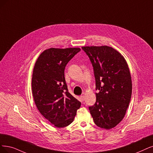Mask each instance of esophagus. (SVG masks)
<instances>
[{
  "instance_id": "obj_1",
  "label": "esophagus",
  "mask_w": 153,
  "mask_h": 153,
  "mask_svg": "<svg viewBox=\"0 0 153 153\" xmlns=\"http://www.w3.org/2000/svg\"><path fill=\"white\" fill-rule=\"evenodd\" d=\"M84 97H85V96H84V94L81 96V100H82V101H84Z\"/></svg>"
}]
</instances>
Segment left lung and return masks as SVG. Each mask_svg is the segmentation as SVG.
<instances>
[{"label":"left lung","mask_w":153,"mask_h":153,"mask_svg":"<svg viewBox=\"0 0 153 153\" xmlns=\"http://www.w3.org/2000/svg\"><path fill=\"white\" fill-rule=\"evenodd\" d=\"M91 60L96 79V103L90 114L98 127L109 130L125 117L132 95V79L123 56L111 47H82Z\"/></svg>","instance_id":"obj_1"}]
</instances>
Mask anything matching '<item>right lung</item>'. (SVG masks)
Returning <instances> with one entry per match:
<instances>
[{"instance_id": "right-lung-1", "label": "right lung", "mask_w": 153, "mask_h": 153, "mask_svg": "<svg viewBox=\"0 0 153 153\" xmlns=\"http://www.w3.org/2000/svg\"><path fill=\"white\" fill-rule=\"evenodd\" d=\"M80 48H50L39 55L33 67L31 88L40 114L59 128L73 122L81 102L68 91L64 77L65 66Z\"/></svg>"}]
</instances>
